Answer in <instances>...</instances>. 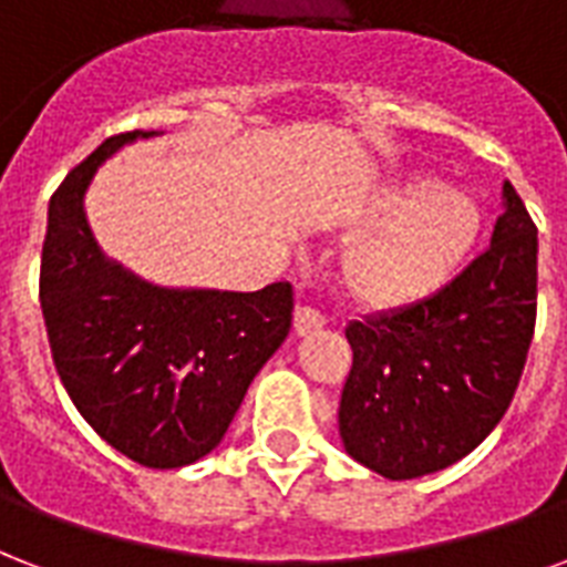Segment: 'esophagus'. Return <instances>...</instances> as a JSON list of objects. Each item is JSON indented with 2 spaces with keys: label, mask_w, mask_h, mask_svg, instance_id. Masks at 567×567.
<instances>
[{
  "label": "esophagus",
  "mask_w": 567,
  "mask_h": 567,
  "mask_svg": "<svg viewBox=\"0 0 567 567\" xmlns=\"http://www.w3.org/2000/svg\"><path fill=\"white\" fill-rule=\"evenodd\" d=\"M323 321L327 318L318 309H312V306H297L293 309V330H297V336H309V332L321 330Z\"/></svg>",
  "instance_id": "obj_1"
}]
</instances>
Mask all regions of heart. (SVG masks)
Wrapping results in <instances>:
<instances>
[{
    "instance_id": "1",
    "label": "heart",
    "mask_w": 567,
    "mask_h": 567,
    "mask_svg": "<svg viewBox=\"0 0 567 567\" xmlns=\"http://www.w3.org/2000/svg\"><path fill=\"white\" fill-rule=\"evenodd\" d=\"M389 219L344 261L348 288L365 309L401 312L443 288L482 237L485 216L473 196L431 178L386 198Z\"/></svg>"
}]
</instances>
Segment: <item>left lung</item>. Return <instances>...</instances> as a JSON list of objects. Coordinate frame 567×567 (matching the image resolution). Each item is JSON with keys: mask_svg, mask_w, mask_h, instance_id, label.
<instances>
[{"mask_svg": "<svg viewBox=\"0 0 567 567\" xmlns=\"http://www.w3.org/2000/svg\"><path fill=\"white\" fill-rule=\"evenodd\" d=\"M538 228L514 187L491 246L425 302L348 323L339 434L353 461L404 482L446 470L512 404L535 330Z\"/></svg>", "mask_w": 567, "mask_h": 567, "instance_id": "8db88e82", "label": "left lung"}]
</instances>
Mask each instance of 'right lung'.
<instances>
[{
	"instance_id": "1",
	"label": "right lung",
	"mask_w": 567,
	"mask_h": 567,
	"mask_svg": "<svg viewBox=\"0 0 567 567\" xmlns=\"http://www.w3.org/2000/svg\"><path fill=\"white\" fill-rule=\"evenodd\" d=\"M103 142L50 198L41 312L50 351L80 416L121 455L178 470L226 437L246 389L288 339L293 291L163 288L103 255L85 216L94 172L136 140Z\"/></svg>"
}]
</instances>
